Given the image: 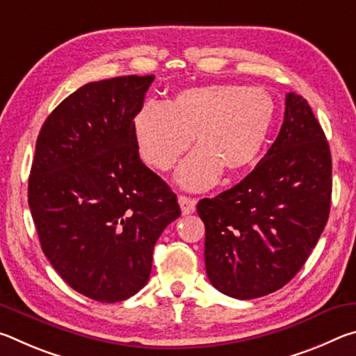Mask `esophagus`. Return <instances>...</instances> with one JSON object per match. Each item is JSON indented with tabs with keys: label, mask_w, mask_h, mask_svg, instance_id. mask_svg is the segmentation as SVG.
<instances>
[{
	"label": "esophagus",
	"mask_w": 356,
	"mask_h": 356,
	"mask_svg": "<svg viewBox=\"0 0 356 356\" xmlns=\"http://www.w3.org/2000/svg\"><path fill=\"white\" fill-rule=\"evenodd\" d=\"M179 206L184 215H190L195 212L196 200L195 197H188V196H179Z\"/></svg>",
	"instance_id": "34e87169"
}]
</instances>
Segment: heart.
I'll return each mask as SVG.
<instances>
[{
	"instance_id": "obj_1",
	"label": "heart",
	"mask_w": 356,
	"mask_h": 356,
	"mask_svg": "<svg viewBox=\"0 0 356 356\" xmlns=\"http://www.w3.org/2000/svg\"><path fill=\"white\" fill-rule=\"evenodd\" d=\"M276 118L273 95L262 88L206 84L177 92L170 105L149 100L134 120L143 160L166 171L190 147H200L177 172L188 190H206L221 172L237 174L254 163Z\"/></svg>"
}]
</instances>
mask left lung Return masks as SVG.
<instances>
[{"label": "left lung", "instance_id": "1", "mask_svg": "<svg viewBox=\"0 0 356 356\" xmlns=\"http://www.w3.org/2000/svg\"><path fill=\"white\" fill-rule=\"evenodd\" d=\"M331 185L321 124L308 102L289 92L280 135L254 170L231 190L197 202L212 286L238 300L286 286L327 225Z\"/></svg>", "mask_w": 356, "mask_h": 356}]
</instances>
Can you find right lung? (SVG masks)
<instances>
[{"mask_svg":"<svg viewBox=\"0 0 356 356\" xmlns=\"http://www.w3.org/2000/svg\"><path fill=\"white\" fill-rule=\"evenodd\" d=\"M154 75L92 81L42 125L28 180L40 246L58 275L102 303L146 286L177 197L143 163L134 120Z\"/></svg>","mask_w":356,"mask_h":356,"instance_id":"obj_1","label":"right lung"}]
</instances>
